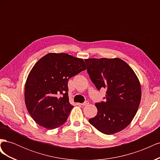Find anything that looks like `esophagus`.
<instances>
[{"label": "esophagus", "mask_w": 160, "mask_h": 160, "mask_svg": "<svg viewBox=\"0 0 160 160\" xmlns=\"http://www.w3.org/2000/svg\"><path fill=\"white\" fill-rule=\"evenodd\" d=\"M89 103V101H85V102H84V103H81V105L82 106H86V105H88Z\"/></svg>", "instance_id": "34e87169"}]
</instances>
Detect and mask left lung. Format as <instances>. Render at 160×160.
I'll list each match as a JSON object with an SVG mask.
<instances>
[{
  "label": "left lung",
  "instance_id": "left-lung-1",
  "mask_svg": "<svg viewBox=\"0 0 160 160\" xmlns=\"http://www.w3.org/2000/svg\"><path fill=\"white\" fill-rule=\"evenodd\" d=\"M96 88L107 89L105 101L96 103L98 113L89 122L100 132L112 135L132 122L141 101V85L127 62L119 58L85 59Z\"/></svg>",
  "mask_w": 160,
  "mask_h": 160
}]
</instances>
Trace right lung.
I'll return each instance as SVG.
<instances>
[{"instance_id": "obj_1", "label": "right lung", "mask_w": 160, "mask_h": 160, "mask_svg": "<svg viewBox=\"0 0 160 160\" xmlns=\"http://www.w3.org/2000/svg\"><path fill=\"white\" fill-rule=\"evenodd\" d=\"M85 69L83 59L66 53H48L36 62L26 81L25 101L37 124L52 129L65 123L73 108L69 101L68 81Z\"/></svg>"}]
</instances>
